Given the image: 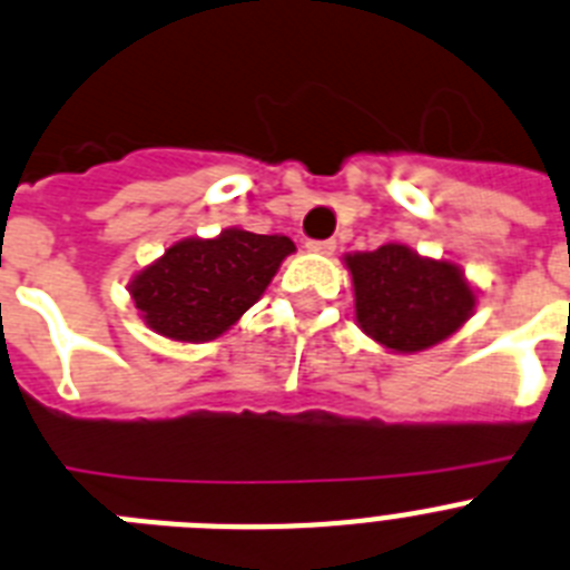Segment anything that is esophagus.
<instances>
[{"mask_svg": "<svg viewBox=\"0 0 570 570\" xmlns=\"http://www.w3.org/2000/svg\"><path fill=\"white\" fill-rule=\"evenodd\" d=\"M305 247H308L311 253H323V256H332V253L337 250V242H334V238H323V242L311 238V242H305Z\"/></svg>", "mask_w": 570, "mask_h": 570, "instance_id": "esophagus-1", "label": "esophagus"}]
</instances>
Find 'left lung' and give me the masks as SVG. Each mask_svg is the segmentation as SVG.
I'll use <instances>...</instances> for the list:
<instances>
[{
  "instance_id": "1",
  "label": "left lung",
  "mask_w": 570,
  "mask_h": 570,
  "mask_svg": "<svg viewBox=\"0 0 570 570\" xmlns=\"http://www.w3.org/2000/svg\"><path fill=\"white\" fill-rule=\"evenodd\" d=\"M354 320L395 354L426 352L473 317L479 294L450 259H430L401 242L348 253Z\"/></svg>"
}]
</instances>
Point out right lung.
<instances>
[{"instance_id": "1", "label": "right lung", "mask_w": 570, "mask_h": 570, "mask_svg": "<svg viewBox=\"0 0 570 570\" xmlns=\"http://www.w3.org/2000/svg\"><path fill=\"white\" fill-rule=\"evenodd\" d=\"M294 250L288 236L242 227L181 238L132 276L129 294L146 328L178 343H207L242 320Z\"/></svg>"}]
</instances>
